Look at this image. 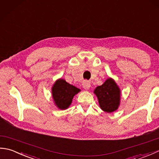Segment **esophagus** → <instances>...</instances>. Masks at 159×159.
I'll return each instance as SVG.
<instances>
[{
	"label": "esophagus",
	"instance_id": "obj_1",
	"mask_svg": "<svg viewBox=\"0 0 159 159\" xmlns=\"http://www.w3.org/2000/svg\"><path fill=\"white\" fill-rule=\"evenodd\" d=\"M90 87H91V85H90V82L89 81H88V80H83V87L84 89L87 90V89H89L90 88Z\"/></svg>",
	"mask_w": 159,
	"mask_h": 159
}]
</instances>
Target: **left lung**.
Masks as SVG:
<instances>
[{"label": "left lung", "instance_id": "1", "mask_svg": "<svg viewBox=\"0 0 159 159\" xmlns=\"http://www.w3.org/2000/svg\"><path fill=\"white\" fill-rule=\"evenodd\" d=\"M93 93L98 100L100 109L107 113H113L120 104L121 90L112 78H108L102 85L96 87Z\"/></svg>", "mask_w": 159, "mask_h": 159}]
</instances>
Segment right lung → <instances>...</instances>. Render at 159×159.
Segmentation results:
<instances>
[{
    "label": "right lung",
    "mask_w": 159,
    "mask_h": 159,
    "mask_svg": "<svg viewBox=\"0 0 159 159\" xmlns=\"http://www.w3.org/2000/svg\"><path fill=\"white\" fill-rule=\"evenodd\" d=\"M51 91L55 105L61 110H65L69 108L74 96L80 89L67 83L66 80L59 79L53 84Z\"/></svg>",
    "instance_id": "right-lung-1"
}]
</instances>
